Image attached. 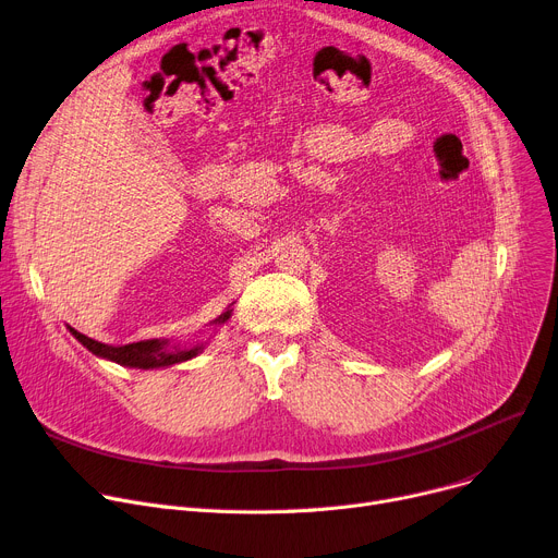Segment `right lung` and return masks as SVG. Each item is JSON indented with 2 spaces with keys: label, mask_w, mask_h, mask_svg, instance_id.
I'll return each mask as SVG.
<instances>
[{
  "label": "right lung",
  "mask_w": 558,
  "mask_h": 558,
  "mask_svg": "<svg viewBox=\"0 0 558 558\" xmlns=\"http://www.w3.org/2000/svg\"><path fill=\"white\" fill-rule=\"evenodd\" d=\"M232 315V311H225L222 315H218L211 324H225ZM70 333L94 355L112 360L117 365L123 367H135V369H159V367H171V365H180L186 363V360L198 355L205 344H193V347H180V344H171L169 340H142V342H133V344H123V347H112V344H104L96 342L83 333H78L76 329L70 326Z\"/></svg>",
  "instance_id": "obj_1"
}]
</instances>
